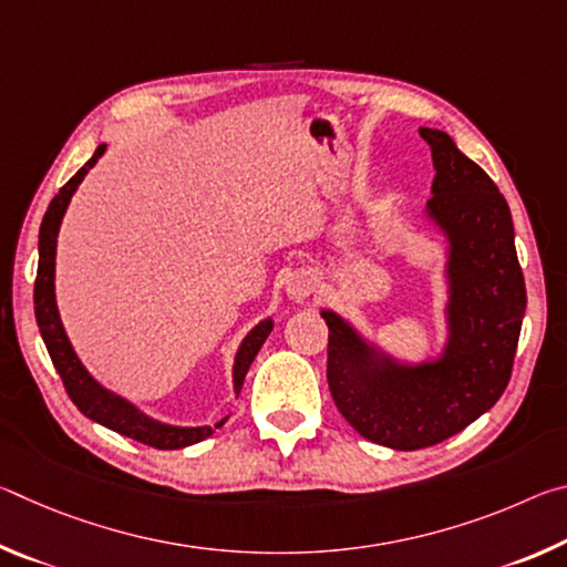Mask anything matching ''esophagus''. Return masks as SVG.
<instances>
[{
    "mask_svg": "<svg viewBox=\"0 0 567 567\" xmlns=\"http://www.w3.org/2000/svg\"><path fill=\"white\" fill-rule=\"evenodd\" d=\"M312 290H315V282H312V277L307 275V272L292 275L290 280H287V285H285L287 297H290V300H295V302H305L307 297L312 295Z\"/></svg>",
    "mask_w": 567,
    "mask_h": 567,
    "instance_id": "1",
    "label": "esophagus"
}]
</instances>
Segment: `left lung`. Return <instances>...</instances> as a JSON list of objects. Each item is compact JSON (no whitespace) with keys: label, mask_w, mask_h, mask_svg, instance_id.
Listing matches in <instances>:
<instances>
[{"label":"left lung","mask_w":567,"mask_h":567,"mask_svg":"<svg viewBox=\"0 0 567 567\" xmlns=\"http://www.w3.org/2000/svg\"><path fill=\"white\" fill-rule=\"evenodd\" d=\"M433 152L425 217L447 243V338L435 358L408 362L364 340L350 320L328 322V385L342 417L392 450L457 435L507 388L527 305L511 207L495 182L443 130L420 127Z\"/></svg>","instance_id":"8db88e82"}]
</instances>
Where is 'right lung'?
I'll list each match as a JSON object with an SVG mask.
<instances>
[{
    "instance_id": "right-lung-1",
    "label": "right lung",
    "mask_w": 567,
    "mask_h": 567,
    "mask_svg": "<svg viewBox=\"0 0 567 567\" xmlns=\"http://www.w3.org/2000/svg\"><path fill=\"white\" fill-rule=\"evenodd\" d=\"M104 150H107V145H100L94 150V155L84 162V167L76 172V175L66 182L60 192H56L44 213L42 227H40V265H37V282H34L37 324H40L47 352H50L54 368L64 382L66 395H70V400L74 402L82 415H87L90 420L100 422V425L114 430V433L137 440V443H145L150 447L179 450V447L195 445L199 440L213 435L217 427L225 425L227 417L219 420L215 427L213 425L182 427V425H167V422H159L155 417L145 415L137 405H132V402L124 400L122 395H114L112 390L100 385V382L90 375L82 360L76 358L72 342L64 332V324L60 320V310H56V297H54L56 235H60L62 217L66 213V207H70L72 195L76 192V187H80L84 175L97 165V159L104 155ZM272 328H275L272 318H267L262 322H257L255 328L245 334V340L239 342L235 364H233L235 395H239V390H243L249 364H252V360L257 358V352H260L262 342L267 340V334L272 332Z\"/></svg>"
}]
</instances>
